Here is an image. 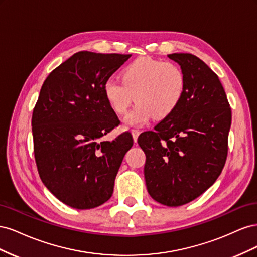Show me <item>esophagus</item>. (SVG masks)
Masks as SVG:
<instances>
[{
    "mask_svg": "<svg viewBox=\"0 0 257 257\" xmlns=\"http://www.w3.org/2000/svg\"><path fill=\"white\" fill-rule=\"evenodd\" d=\"M132 132V135H133V138H134V142L136 143L137 142V138L139 136V134H141V132H139L137 128H133L131 131Z\"/></svg>",
    "mask_w": 257,
    "mask_h": 257,
    "instance_id": "obj_1",
    "label": "esophagus"
}]
</instances>
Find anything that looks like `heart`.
Listing matches in <instances>:
<instances>
[{
	"mask_svg": "<svg viewBox=\"0 0 257 257\" xmlns=\"http://www.w3.org/2000/svg\"><path fill=\"white\" fill-rule=\"evenodd\" d=\"M186 78L174 62L141 57L125 66L120 80H108L104 95L111 109L125 114L134 100L138 102L127 115L130 125H145L154 115L164 119L182 102Z\"/></svg>",
	"mask_w": 257,
	"mask_h": 257,
	"instance_id": "obj_1",
	"label": "heart"
}]
</instances>
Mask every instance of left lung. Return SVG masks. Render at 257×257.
<instances>
[{"label": "left lung", "instance_id": "8db88e82", "mask_svg": "<svg viewBox=\"0 0 257 257\" xmlns=\"http://www.w3.org/2000/svg\"><path fill=\"white\" fill-rule=\"evenodd\" d=\"M168 58L185 74L183 99L137 142L146 154L148 193L162 205L178 207L200 196L221 175L227 159L231 110L219 77L204 61L191 53Z\"/></svg>", "mask_w": 257, "mask_h": 257}]
</instances>
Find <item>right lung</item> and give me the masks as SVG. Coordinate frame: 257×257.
<instances>
[{
	"mask_svg": "<svg viewBox=\"0 0 257 257\" xmlns=\"http://www.w3.org/2000/svg\"><path fill=\"white\" fill-rule=\"evenodd\" d=\"M131 54L75 53L48 75L32 114L38 174L54 196L75 209H92L112 195L131 133L98 141L120 123L104 85Z\"/></svg>",
	"mask_w": 257,
	"mask_h": 257,
	"instance_id": "add662e5",
	"label": "right lung"
}]
</instances>
